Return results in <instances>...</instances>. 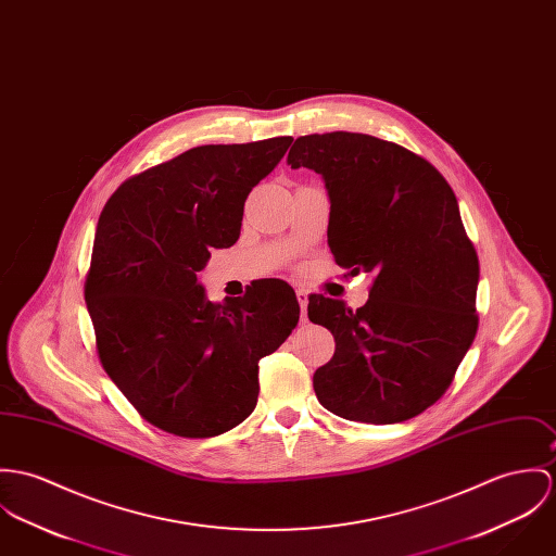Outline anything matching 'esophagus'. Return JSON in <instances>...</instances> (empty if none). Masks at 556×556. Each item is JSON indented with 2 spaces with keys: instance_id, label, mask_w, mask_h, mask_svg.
<instances>
[{
  "instance_id": "esophagus-1",
  "label": "esophagus",
  "mask_w": 556,
  "mask_h": 556,
  "mask_svg": "<svg viewBox=\"0 0 556 556\" xmlns=\"http://www.w3.org/2000/svg\"><path fill=\"white\" fill-rule=\"evenodd\" d=\"M295 295H298V302H300V307H302V320H305V314H307V293L300 289Z\"/></svg>"
}]
</instances>
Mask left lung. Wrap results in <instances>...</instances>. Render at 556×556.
Masks as SVG:
<instances>
[{
	"label": "left lung",
	"instance_id": "left-lung-1",
	"mask_svg": "<svg viewBox=\"0 0 556 556\" xmlns=\"http://www.w3.org/2000/svg\"><path fill=\"white\" fill-rule=\"evenodd\" d=\"M287 163L325 180L336 263L374 274L358 309L307 298V318L336 338L314 374L318 402L371 425L418 416L446 393L478 331L480 265L451 185L422 156L351 131L302 136Z\"/></svg>",
	"mask_w": 556,
	"mask_h": 556
}]
</instances>
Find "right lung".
I'll list each match as a JSON object with an SVG mask.
<instances>
[{
  "mask_svg": "<svg viewBox=\"0 0 556 556\" xmlns=\"http://www.w3.org/2000/svg\"><path fill=\"white\" fill-rule=\"evenodd\" d=\"M293 138L207 144L123 182L101 210L85 302L105 374L154 427L214 438L256 405L258 361L295 329L278 278L212 303L198 276L238 242L244 202Z\"/></svg>",
  "mask_w": 556,
  "mask_h": 556,
  "instance_id": "right-lung-1",
  "label": "right lung"
}]
</instances>
